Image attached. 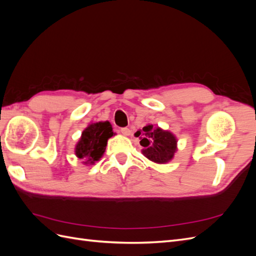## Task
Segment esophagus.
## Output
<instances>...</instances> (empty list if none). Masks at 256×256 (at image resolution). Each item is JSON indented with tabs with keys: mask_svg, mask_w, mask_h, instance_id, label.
<instances>
[{
	"mask_svg": "<svg viewBox=\"0 0 256 256\" xmlns=\"http://www.w3.org/2000/svg\"><path fill=\"white\" fill-rule=\"evenodd\" d=\"M120 132L124 134V136H129L131 134V131L129 128L127 127H124V128H120Z\"/></svg>",
	"mask_w": 256,
	"mask_h": 256,
	"instance_id": "1",
	"label": "esophagus"
}]
</instances>
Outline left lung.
I'll return each instance as SVG.
<instances>
[{"label": "left lung", "mask_w": 256, "mask_h": 256, "mask_svg": "<svg viewBox=\"0 0 256 256\" xmlns=\"http://www.w3.org/2000/svg\"><path fill=\"white\" fill-rule=\"evenodd\" d=\"M140 135L142 138L140 143L144 146L142 152L146 158L157 164H166L173 158L177 141L171 132L148 125L142 131H136V136Z\"/></svg>", "instance_id": "left-lung-1"}]
</instances>
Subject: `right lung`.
I'll list each match as a JSON object with an SVG mask.
<instances>
[{
  "label": "right lung",
  "instance_id": "right-lung-1",
  "mask_svg": "<svg viewBox=\"0 0 256 256\" xmlns=\"http://www.w3.org/2000/svg\"><path fill=\"white\" fill-rule=\"evenodd\" d=\"M112 126L109 122H99L85 129L80 141L76 146V157L86 160L85 164H94L102 157L108 138L113 136Z\"/></svg>",
  "mask_w": 256,
  "mask_h": 256
}]
</instances>
